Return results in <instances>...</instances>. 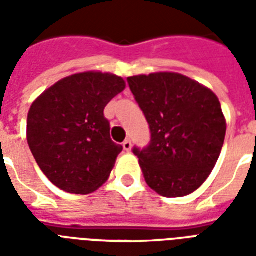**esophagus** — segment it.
Wrapping results in <instances>:
<instances>
[{"mask_svg": "<svg viewBox=\"0 0 256 256\" xmlns=\"http://www.w3.org/2000/svg\"><path fill=\"white\" fill-rule=\"evenodd\" d=\"M122 146H124V150H126V152H130V150H132V140H126L124 142V144H122Z\"/></svg>", "mask_w": 256, "mask_h": 256, "instance_id": "esophagus-1", "label": "esophagus"}]
</instances>
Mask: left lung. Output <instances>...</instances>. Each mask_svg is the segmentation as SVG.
<instances>
[{
    "instance_id": "8db88e82",
    "label": "left lung",
    "mask_w": 256,
    "mask_h": 256,
    "mask_svg": "<svg viewBox=\"0 0 256 256\" xmlns=\"http://www.w3.org/2000/svg\"><path fill=\"white\" fill-rule=\"evenodd\" d=\"M128 84L152 134L146 148H132L146 183L166 198L194 192L208 178L224 142L218 96L176 73L136 76Z\"/></svg>"
}]
</instances>
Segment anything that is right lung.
<instances>
[{
	"mask_svg": "<svg viewBox=\"0 0 256 256\" xmlns=\"http://www.w3.org/2000/svg\"><path fill=\"white\" fill-rule=\"evenodd\" d=\"M124 88L120 77L88 72L64 78L33 102L28 144L42 172L58 188L85 195L108 180L124 148L110 138L104 110Z\"/></svg>",
	"mask_w": 256,
	"mask_h": 256,
	"instance_id": "1",
	"label": "right lung"
}]
</instances>
